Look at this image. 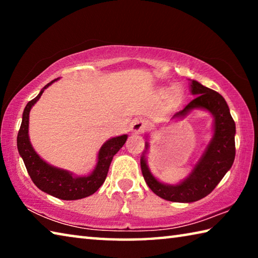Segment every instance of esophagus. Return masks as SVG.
Listing matches in <instances>:
<instances>
[{
	"label": "esophagus",
	"instance_id": "obj_1",
	"mask_svg": "<svg viewBox=\"0 0 258 258\" xmlns=\"http://www.w3.org/2000/svg\"><path fill=\"white\" fill-rule=\"evenodd\" d=\"M148 127H149V123L143 118L135 119L132 124V131L134 133H143Z\"/></svg>",
	"mask_w": 258,
	"mask_h": 258
}]
</instances>
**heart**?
<instances>
[{"label": "heart", "mask_w": 258, "mask_h": 258, "mask_svg": "<svg viewBox=\"0 0 258 258\" xmlns=\"http://www.w3.org/2000/svg\"><path fill=\"white\" fill-rule=\"evenodd\" d=\"M160 94L161 95H167L169 94V97L172 99H177L181 97V90L180 87L174 85L172 87H164V89L160 90Z\"/></svg>", "instance_id": "heart-1"}]
</instances>
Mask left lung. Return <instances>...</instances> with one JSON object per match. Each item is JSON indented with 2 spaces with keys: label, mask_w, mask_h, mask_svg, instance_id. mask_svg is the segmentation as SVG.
<instances>
[{
  "label": "left lung",
  "mask_w": 258,
  "mask_h": 258,
  "mask_svg": "<svg viewBox=\"0 0 258 258\" xmlns=\"http://www.w3.org/2000/svg\"><path fill=\"white\" fill-rule=\"evenodd\" d=\"M190 92L195 95V99L182 110L174 113L172 120L185 118L196 109L208 111L214 118L211 141L197 163L192 166L191 173L176 184H167L159 181L148 166V142L140 159L141 171L148 186L158 197L174 203H194L206 197L228 173L235 157V123L224 98L216 91L194 80H190Z\"/></svg>",
  "instance_id": "obj_1"
}]
</instances>
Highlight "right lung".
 <instances>
[{"label": "right lung", "mask_w": 258, "mask_h": 258, "mask_svg": "<svg viewBox=\"0 0 258 258\" xmlns=\"http://www.w3.org/2000/svg\"><path fill=\"white\" fill-rule=\"evenodd\" d=\"M58 80L59 78H55L52 82L47 83L37 97L29 101L25 107L23 121H21L18 137H17V147H18L19 155L24 160L30 178L38 189L55 198L62 200H77L93 195L103 184L112 157L124 146L127 140V134L111 138L103 143L98 152L97 165L89 175L77 176L67 169L55 167V166L46 163L34 150L32 143H30L28 134L29 112L34 104L41 98L44 90Z\"/></svg>", "instance_id": "1"}]
</instances>
